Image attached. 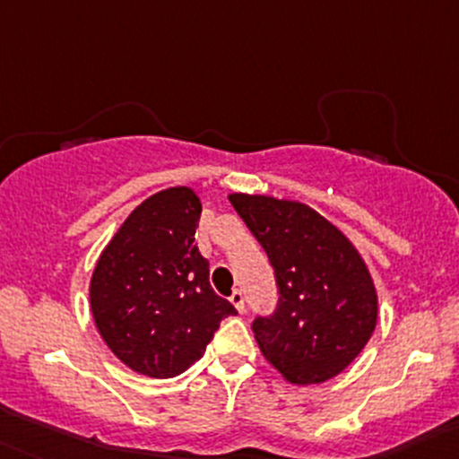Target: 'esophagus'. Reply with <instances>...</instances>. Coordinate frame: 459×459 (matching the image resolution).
Masks as SVG:
<instances>
[{
    "label": "esophagus",
    "instance_id": "esophagus-1",
    "mask_svg": "<svg viewBox=\"0 0 459 459\" xmlns=\"http://www.w3.org/2000/svg\"><path fill=\"white\" fill-rule=\"evenodd\" d=\"M230 304H233L235 311H238V313L247 311V307H244V293H242V290H238V289L233 290V295H230Z\"/></svg>",
    "mask_w": 459,
    "mask_h": 459
}]
</instances>
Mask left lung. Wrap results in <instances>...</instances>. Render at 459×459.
<instances>
[{"label": "left lung", "mask_w": 459, "mask_h": 459, "mask_svg": "<svg viewBox=\"0 0 459 459\" xmlns=\"http://www.w3.org/2000/svg\"><path fill=\"white\" fill-rule=\"evenodd\" d=\"M275 268L280 307L255 319L262 355L289 384L311 386L340 375L377 324V290L355 244L322 212L298 200L230 193Z\"/></svg>", "instance_id": "obj_1"}]
</instances>
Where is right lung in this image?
Instances as JSON below:
<instances>
[{
  "label": "right lung",
  "instance_id": "add662e5",
  "mask_svg": "<svg viewBox=\"0 0 459 459\" xmlns=\"http://www.w3.org/2000/svg\"><path fill=\"white\" fill-rule=\"evenodd\" d=\"M202 202L191 186L146 197L97 257L91 313L101 340L131 371L166 379L184 373L206 351L229 299L208 281L195 244Z\"/></svg>",
  "mask_w": 459,
  "mask_h": 459
}]
</instances>
